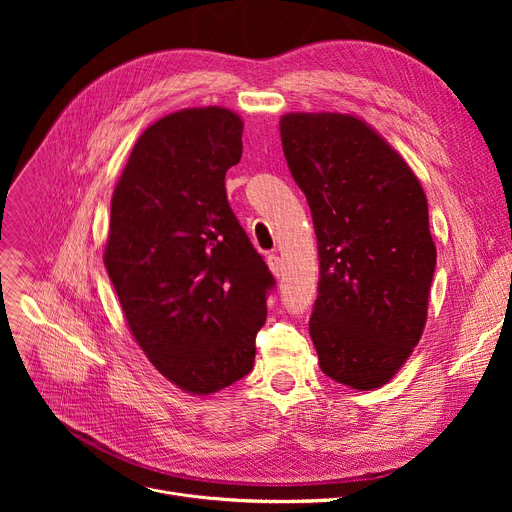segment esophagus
<instances>
[{"instance_id":"1","label":"esophagus","mask_w":512,"mask_h":512,"mask_svg":"<svg viewBox=\"0 0 512 512\" xmlns=\"http://www.w3.org/2000/svg\"><path fill=\"white\" fill-rule=\"evenodd\" d=\"M267 265H270V270H272V274H274V276H280V274H282V267H284V263H282V259H280L276 253L267 255Z\"/></svg>"}]
</instances>
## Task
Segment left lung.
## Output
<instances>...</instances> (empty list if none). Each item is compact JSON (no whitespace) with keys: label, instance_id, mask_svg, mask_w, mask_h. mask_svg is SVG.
Here are the masks:
<instances>
[{"label":"left lung","instance_id":"obj_1","mask_svg":"<svg viewBox=\"0 0 512 512\" xmlns=\"http://www.w3.org/2000/svg\"><path fill=\"white\" fill-rule=\"evenodd\" d=\"M280 137L317 236L309 334L319 367L355 390L380 388L413 353L427 317L436 247L423 188L355 116L288 114Z\"/></svg>","mask_w":512,"mask_h":512}]
</instances>
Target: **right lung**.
<instances>
[{
	"mask_svg": "<svg viewBox=\"0 0 512 512\" xmlns=\"http://www.w3.org/2000/svg\"><path fill=\"white\" fill-rule=\"evenodd\" d=\"M240 155L242 120L226 107L174 112L141 134L112 197L103 261L128 328L193 394L253 369L276 288L226 197Z\"/></svg>",
	"mask_w": 512,
	"mask_h": 512,
	"instance_id": "1",
	"label": "right lung"
}]
</instances>
